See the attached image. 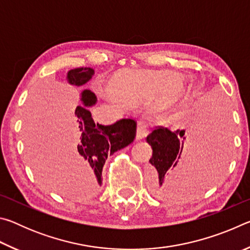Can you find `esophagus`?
Listing matches in <instances>:
<instances>
[{"label":"esophagus","instance_id":"obj_1","mask_svg":"<svg viewBox=\"0 0 250 250\" xmlns=\"http://www.w3.org/2000/svg\"><path fill=\"white\" fill-rule=\"evenodd\" d=\"M149 125L145 119H141L138 121V125H137V139L140 140V139L146 137L147 132H149Z\"/></svg>","mask_w":250,"mask_h":250}]
</instances>
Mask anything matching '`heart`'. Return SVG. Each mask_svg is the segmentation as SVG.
<instances>
[{"label":"heart","mask_w":250,"mask_h":250,"mask_svg":"<svg viewBox=\"0 0 250 250\" xmlns=\"http://www.w3.org/2000/svg\"><path fill=\"white\" fill-rule=\"evenodd\" d=\"M183 88L180 78L171 77L167 71L153 70L126 74L115 83L118 95L135 103L149 99L155 94L164 101H173L179 98Z\"/></svg>","instance_id":"heart-1"}]
</instances>
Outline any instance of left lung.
I'll list each match as a JSON object with an SVG mask.
<instances>
[{"mask_svg":"<svg viewBox=\"0 0 250 250\" xmlns=\"http://www.w3.org/2000/svg\"><path fill=\"white\" fill-rule=\"evenodd\" d=\"M192 131L155 126L146 137L152 147L149 183L158 197H173L184 186L204 179L209 172L222 138L216 131L204 130L205 118L197 116Z\"/></svg>","mask_w":250,"mask_h":250,"instance_id":"obj_1","label":"left lung"}]
</instances>
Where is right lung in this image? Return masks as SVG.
Here are the masks:
<instances>
[{"instance_id":"add662e5","label":"right lung","mask_w":250,"mask_h":250,"mask_svg":"<svg viewBox=\"0 0 250 250\" xmlns=\"http://www.w3.org/2000/svg\"><path fill=\"white\" fill-rule=\"evenodd\" d=\"M94 75V69L80 67L68 71V83L76 86L86 83ZM83 105L75 110L76 132L78 145L75 146V163L83 173L91 191H97L103 185V167L108 155H111L133 142L137 132V121L121 119L116 124L104 125L95 124L89 111L90 105L95 104L97 98L94 92H82Z\"/></svg>"}]
</instances>
